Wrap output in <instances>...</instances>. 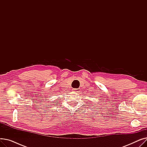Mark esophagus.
<instances>
[{
	"mask_svg": "<svg viewBox=\"0 0 147 147\" xmlns=\"http://www.w3.org/2000/svg\"><path fill=\"white\" fill-rule=\"evenodd\" d=\"M72 91L74 92H80V89L79 88H74V89H72Z\"/></svg>",
	"mask_w": 147,
	"mask_h": 147,
	"instance_id": "1",
	"label": "esophagus"
}]
</instances>
